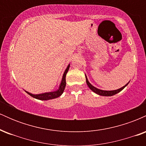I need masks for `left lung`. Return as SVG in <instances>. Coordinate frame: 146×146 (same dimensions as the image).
Returning a JSON list of instances; mask_svg holds the SVG:
<instances>
[{
	"mask_svg": "<svg viewBox=\"0 0 146 146\" xmlns=\"http://www.w3.org/2000/svg\"><path fill=\"white\" fill-rule=\"evenodd\" d=\"M85 76H86V84H87V85H88V86L89 87L90 89L92 91H93V92H94V93H96V94H98L99 95H102V96H113V95L117 94V93H119L120 91H121V90H123V88H124L128 84V83L130 82H129L127 83L125 85V86H123V87H121V88H119V89L114 90H104L99 89V88H96V87H95L94 86H93V85H92L91 84H90L89 82H88V78H87V77H86V75H85Z\"/></svg>",
	"mask_w": 146,
	"mask_h": 146,
	"instance_id": "1",
	"label": "left lung"
}]
</instances>
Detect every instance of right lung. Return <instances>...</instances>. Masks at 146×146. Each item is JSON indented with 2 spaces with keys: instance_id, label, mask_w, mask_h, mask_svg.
<instances>
[{
  "instance_id": "add662e5",
  "label": "right lung",
  "mask_w": 146,
  "mask_h": 146,
  "mask_svg": "<svg viewBox=\"0 0 146 146\" xmlns=\"http://www.w3.org/2000/svg\"><path fill=\"white\" fill-rule=\"evenodd\" d=\"M70 67V64H68L66 67V70H65L64 72V74L62 76V81L61 83H60L59 88H58V90H55V91H52V92H47V93H41V94H32V93H30L29 92L26 91L27 93H28L30 96H31L33 98H36L37 100H52V99H55L60 97V95H62V94L63 93L64 90L65 86H66V75L67 73V72L69 69Z\"/></svg>"
}]
</instances>
